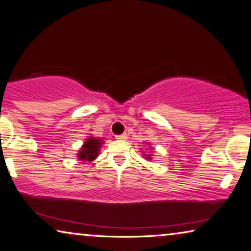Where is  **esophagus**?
Here are the masks:
<instances>
[{
	"instance_id": "34e87169",
	"label": "esophagus",
	"mask_w": 251,
	"mask_h": 251,
	"mask_svg": "<svg viewBox=\"0 0 251 251\" xmlns=\"http://www.w3.org/2000/svg\"><path fill=\"white\" fill-rule=\"evenodd\" d=\"M116 138H117V140H126L127 138V135L126 134H121V135H116Z\"/></svg>"
}]
</instances>
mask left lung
I'll return each instance as SVG.
<instances>
[{
	"label": "left lung",
	"mask_w": 251,
	"mask_h": 251,
	"mask_svg": "<svg viewBox=\"0 0 251 251\" xmlns=\"http://www.w3.org/2000/svg\"><path fill=\"white\" fill-rule=\"evenodd\" d=\"M147 155H148V156H149V158H148V159H150V154H147Z\"/></svg>",
	"instance_id": "8db88e82"
}]
</instances>
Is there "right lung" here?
Masks as SVG:
<instances>
[{
    "label": "right lung",
    "instance_id": "1",
    "mask_svg": "<svg viewBox=\"0 0 251 251\" xmlns=\"http://www.w3.org/2000/svg\"><path fill=\"white\" fill-rule=\"evenodd\" d=\"M102 142L98 138H88L87 142H84L83 147H82L80 153L77 156L82 161H92L95 160L99 154V149L101 147Z\"/></svg>",
    "mask_w": 251,
    "mask_h": 251
}]
</instances>
